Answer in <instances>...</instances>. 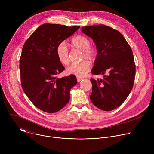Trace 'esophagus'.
Listing matches in <instances>:
<instances>
[{
  "instance_id": "1",
  "label": "esophagus",
  "mask_w": 154,
  "mask_h": 154,
  "mask_svg": "<svg viewBox=\"0 0 154 154\" xmlns=\"http://www.w3.org/2000/svg\"><path fill=\"white\" fill-rule=\"evenodd\" d=\"M83 79V78L82 77H77V82H80Z\"/></svg>"
}]
</instances>
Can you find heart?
Masks as SVG:
<instances>
[{"label":"heart","instance_id":"1","mask_svg":"<svg viewBox=\"0 0 154 154\" xmlns=\"http://www.w3.org/2000/svg\"><path fill=\"white\" fill-rule=\"evenodd\" d=\"M72 46L81 51H83L82 58H87L93 60L96 55V50L90 47V39L83 35H77L74 37L71 41ZM56 54L59 61L63 64L67 65L69 63L70 58L67 44L64 41L60 42L57 46ZM91 68L90 63L84 60L79 63H73L66 69L69 74L75 75L78 77L84 76Z\"/></svg>","mask_w":154,"mask_h":154}]
</instances>
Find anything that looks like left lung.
I'll return each instance as SVG.
<instances>
[{
  "mask_svg": "<svg viewBox=\"0 0 154 154\" xmlns=\"http://www.w3.org/2000/svg\"><path fill=\"white\" fill-rule=\"evenodd\" d=\"M82 32L93 39L96 46L91 73L107 74L103 79L90 80L91 101L102 110L112 111L125 100L133 88L135 64L132 51L122 35L108 26L83 27Z\"/></svg>",
  "mask_w": 154,
  "mask_h": 154,
  "instance_id": "obj_1",
  "label": "left lung"
}]
</instances>
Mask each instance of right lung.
I'll return each instance as SVG.
<instances>
[{"label": "right lung", "mask_w": 154, "mask_h": 154, "mask_svg": "<svg viewBox=\"0 0 154 154\" xmlns=\"http://www.w3.org/2000/svg\"><path fill=\"white\" fill-rule=\"evenodd\" d=\"M79 28L46 23L24 43L19 61L22 87L33 105L43 112L53 113L61 109L77 83L74 75L57 77L64 68L57 56L56 48Z\"/></svg>", "instance_id": "1"}]
</instances>
